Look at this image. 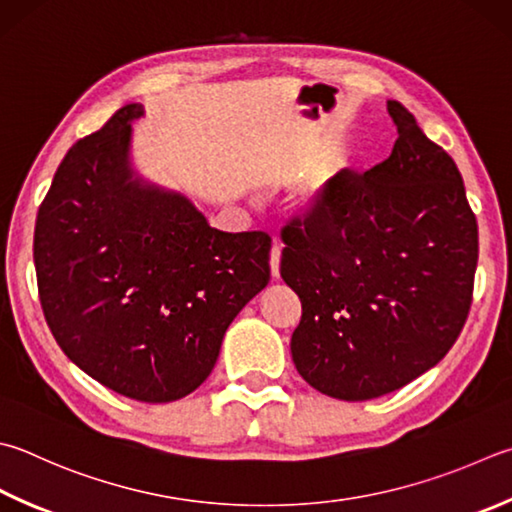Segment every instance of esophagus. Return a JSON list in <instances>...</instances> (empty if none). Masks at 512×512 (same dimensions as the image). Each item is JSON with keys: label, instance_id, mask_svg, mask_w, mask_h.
Masks as SVG:
<instances>
[{"label": "esophagus", "instance_id": "34e87169", "mask_svg": "<svg viewBox=\"0 0 512 512\" xmlns=\"http://www.w3.org/2000/svg\"><path fill=\"white\" fill-rule=\"evenodd\" d=\"M269 267H272L274 278L281 276V243H278V240H274L272 252H269Z\"/></svg>", "mask_w": 512, "mask_h": 512}]
</instances>
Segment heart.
<instances>
[{
    "instance_id": "obj_1",
    "label": "heart",
    "mask_w": 512,
    "mask_h": 512,
    "mask_svg": "<svg viewBox=\"0 0 512 512\" xmlns=\"http://www.w3.org/2000/svg\"><path fill=\"white\" fill-rule=\"evenodd\" d=\"M314 185H310V187H305V198H312V194H314Z\"/></svg>"
}]
</instances>
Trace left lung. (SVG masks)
<instances>
[{
  "mask_svg": "<svg viewBox=\"0 0 512 512\" xmlns=\"http://www.w3.org/2000/svg\"><path fill=\"white\" fill-rule=\"evenodd\" d=\"M399 138L365 173L343 169L283 229L281 276L301 298L298 374L327 397L403 388L455 345L472 303L477 218L464 180L397 100Z\"/></svg>",
  "mask_w": 512,
  "mask_h": 512,
  "instance_id": "obj_1",
  "label": "left lung"
}]
</instances>
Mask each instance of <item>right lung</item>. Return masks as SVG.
Masks as SVG:
<instances>
[{
    "label": "right lung",
    "instance_id": "obj_1",
    "mask_svg": "<svg viewBox=\"0 0 512 512\" xmlns=\"http://www.w3.org/2000/svg\"><path fill=\"white\" fill-rule=\"evenodd\" d=\"M127 104L77 140L35 220L44 318L95 381L144 403L187 397L214 370L229 323L269 283L265 231L227 234L129 167Z\"/></svg>",
    "mask_w": 512,
    "mask_h": 512
}]
</instances>
